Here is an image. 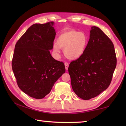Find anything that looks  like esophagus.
<instances>
[{
    "label": "esophagus",
    "mask_w": 126,
    "mask_h": 126,
    "mask_svg": "<svg viewBox=\"0 0 126 126\" xmlns=\"http://www.w3.org/2000/svg\"><path fill=\"white\" fill-rule=\"evenodd\" d=\"M64 65H65V68L66 70H68V67H69V64H68L67 62H65L64 63Z\"/></svg>",
    "instance_id": "34e87169"
}]
</instances>
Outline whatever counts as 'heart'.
Returning <instances> with one entry per match:
<instances>
[{
  "label": "heart",
  "mask_w": 126,
  "mask_h": 126,
  "mask_svg": "<svg viewBox=\"0 0 126 126\" xmlns=\"http://www.w3.org/2000/svg\"><path fill=\"white\" fill-rule=\"evenodd\" d=\"M89 38L84 32L67 29L61 33L53 45V52L58 57L61 48H64V54L69 59L76 60L84 54L88 45Z\"/></svg>",
  "instance_id": "obj_1"
}]
</instances>
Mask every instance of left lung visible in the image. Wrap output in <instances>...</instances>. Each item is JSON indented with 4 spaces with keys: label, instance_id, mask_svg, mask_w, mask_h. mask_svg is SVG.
Instances as JSON below:
<instances>
[{
    "label": "left lung",
    "instance_id": "obj_1",
    "mask_svg": "<svg viewBox=\"0 0 126 126\" xmlns=\"http://www.w3.org/2000/svg\"><path fill=\"white\" fill-rule=\"evenodd\" d=\"M116 64L112 42L98 27H92L86 53L68 67L74 92L84 100L97 96L110 86Z\"/></svg>",
    "mask_w": 126,
    "mask_h": 126
}]
</instances>
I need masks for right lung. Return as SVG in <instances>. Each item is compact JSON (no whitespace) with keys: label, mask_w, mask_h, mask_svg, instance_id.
<instances>
[{"label":"right lung","mask_w":126,"mask_h":126,"mask_svg":"<svg viewBox=\"0 0 126 126\" xmlns=\"http://www.w3.org/2000/svg\"><path fill=\"white\" fill-rule=\"evenodd\" d=\"M54 24L32 25L15 46L12 65L17 84L23 92L35 99L49 93L65 72L64 63L50 53L56 34Z\"/></svg>","instance_id":"right-lung-1"}]
</instances>
